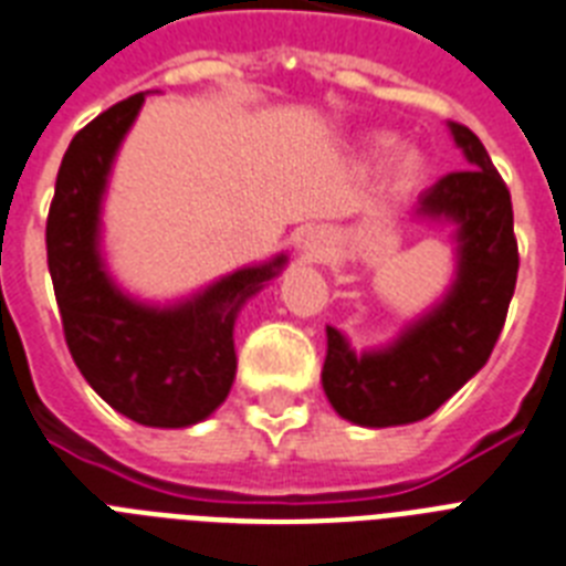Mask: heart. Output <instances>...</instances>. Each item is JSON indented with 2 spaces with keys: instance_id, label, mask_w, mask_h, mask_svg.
<instances>
[{
  "instance_id": "heart-1",
  "label": "heart",
  "mask_w": 566,
  "mask_h": 566,
  "mask_svg": "<svg viewBox=\"0 0 566 566\" xmlns=\"http://www.w3.org/2000/svg\"><path fill=\"white\" fill-rule=\"evenodd\" d=\"M376 147L385 149L387 142H378ZM419 172H422V158H419L417 153H410V149L396 153V156L390 158V165H387V176H390L394 185H410V181L417 179Z\"/></svg>"
}]
</instances>
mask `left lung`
Returning a JSON list of instances; mask_svg holds the SVG:
<instances>
[{
  "mask_svg": "<svg viewBox=\"0 0 566 566\" xmlns=\"http://www.w3.org/2000/svg\"><path fill=\"white\" fill-rule=\"evenodd\" d=\"M451 133L471 167L424 190L419 213L460 226V274L446 303L385 353L358 358L338 329L326 326L321 381L349 422L390 428L431 417L489 361L506 324L521 263L512 196L478 135L462 124H451Z\"/></svg>",
  "mask_w": 566,
  "mask_h": 566,
  "instance_id": "obj_1",
  "label": "left lung"
}]
</instances>
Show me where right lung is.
<instances>
[{"instance_id":"right-lung-1","label":"right lung","mask_w":566,"mask_h":566,"mask_svg":"<svg viewBox=\"0 0 566 566\" xmlns=\"http://www.w3.org/2000/svg\"><path fill=\"white\" fill-rule=\"evenodd\" d=\"M144 104L101 112L65 149L45 222L49 272L77 370L112 408L153 428L202 422L237 373L233 321L286 256L228 274L176 310H149L112 286L97 256V213L115 149Z\"/></svg>"}]
</instances>
